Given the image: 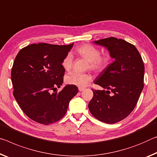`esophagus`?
Wrapping results in <instances>:
<instances>
[{
	"label": "esophagus",
	"mask_w": 157,
	"mask_h": 157,
	"mask_svg": "<svg viewBox=\"0 0 157 157\" xmlns=\"http://www.w3.org/2000/svg\"><path fill=\"white\" fill-rule=\"evenodd\" d=\"M78 89H79V91H83V90H84V87H79V88H78Z\"/></svg>",
	"instance_id": "1"
}]
</instances>
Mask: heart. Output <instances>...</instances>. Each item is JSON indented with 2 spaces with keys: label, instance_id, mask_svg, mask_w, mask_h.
Wrapping results in <instances>:
<instances>
[{
  "label": "heart",
  "instance_id": "obj_1",
  "mask_svg": "<svg viewBox=\"0 0 157 157\" xmlns=\"http://www.w3.org/2000/svg\"><path fill=\"white\" fill-rule=\"evenodd\" d=\"M75 53L79 56L88 61L87 68L92 71L100 73L108 65V57L104 55H100V50L92 44H82L75 49ZM61 64L65 71H71L73 64V57L72 54H66L63 59ZM91 79L92 77L90 74L71 73L66 76L65 81L68 84L84 87L90 82Z\"/></svg>",
  "mask_w": 157,
  "mask_h": 157
}]
</instances>
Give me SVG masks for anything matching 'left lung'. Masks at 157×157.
<instances>
[{
  "label": "left lung",
  "instance_id": "8db88e82",
  "mask_svg": "<svg viewBox=\"0 0 157 157\" xmlns=\"http://www.w3.org/2000/svg\"><path fill=\"white\" fill-rule=\"evenodd\" d=\"M94 43L105 47L114 61L94 81L103 89H92L89 110L99 121L114 124L135 108L144 87L145 66L136 47L124 40L110 37Z\"/></svg>",
  "mask_w": 157,
  "mask_h": 157
}]
</instances>
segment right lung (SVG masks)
I'll list each match as a JSON object with an SVG mask.
<instances>
[{
    "mask_svg": "<svg viewBox=\"0 0 157 157\" xmlns=\"http://www.w3.org/2000/svg\"><path fill=\"white\" fill-rule=\"evenodd\" d=\"M73 46L31 44L17 54L11 72L13 95L32 120L46 125L60 120L78 94V88L71 84L56 91L65 73L62 61Z\"/></svg>",
    "mask_w": 157,
    "mask_h": 157,
    "instance_id": "1",
    "label": "right lung"
}]
</instances>
